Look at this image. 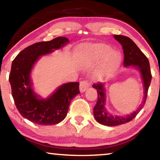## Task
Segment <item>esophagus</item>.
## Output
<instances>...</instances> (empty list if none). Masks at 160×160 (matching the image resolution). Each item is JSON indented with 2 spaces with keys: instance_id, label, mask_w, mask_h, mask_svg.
<instances>
[{
  "instance_id": "1",
  "label": "esophagus",
  "mask_w": 160,
  "mask_h": 160,
  "mask_svg": "<svg viewBox=\"0 0 160 160\" xmlns=\"http://www.w3.org/2000/svg\"><path fill=\"white\" fill-rule=\"evenodd\" d=\"M90 87V82L88 80L81 81L80 84V90L81 92H84Z\"/></svg>"
}]
</instances>
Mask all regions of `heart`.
<instances>
[{"mask_svg": "<svg viewBox=\"0 0 160 160\" xmlns=\"http://www.w3.org/2000/svg\"><path fill=\"white\" fill-rule=\"evenodd\" d=\"M84 54L88 60L94 63L102 58L101 68L97 77L101 78L113 70L118 66L121 55L118 51H110L109 46L105 44H92L84 47Z\"/></svg>", "mask_w": 160, "mask_h": 160, "instance_id": "b5f03b06", "label": "heart"}]
</instances>
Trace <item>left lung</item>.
Here are the masks:
<instances>
[{"label":"left lung","mask_w":160,"mask_h":160,"mask_svg":"<svg viewBox=\"0 0 160 160\" xmlns=\"http://www.w3.org/2000/svg\"><path fill=\"white\" fill-rule=\"evenodd\" d=\"M113 37L122 46L124 54V66H133L138 68V69L140 70L144 84L145 96L142 104L138 108L136 111L130 115L126 116H113L107 112L104 107L106 97H105L104 84L99 82L94 83L92 87L97 90V102L93 109L94 118L98 123L108 126H116L126 123L132 120L137 116L145 104L148 89L152 80V74L148 59L133 41L129 37L123 35H113Z\"/></svg>","instance_id":"8db88e82"}]
</instances>
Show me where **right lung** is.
<instances>
[{
  "label": "right lung",
  "instance_id": "right-lung-1",
  "mask_svg": "<svg viewBox=\"0 0 160 160\" xmlns=\"http://www.w3.org/2000/svg\"><path fill=\"white\" fill-rule=\"evenodd\" d=\"M69 40L58 37L48 42L29 46L12 61L9 81L12 96L18 112L24 118L40 125H55L66 118L70 101L80 93L79 82H68L59 87L47 99H39L32 89L30 73L41 56L66 46Z\"/></svg>",
  "mask_w": 160,
  "mask_h": 160
}]
</instances>
